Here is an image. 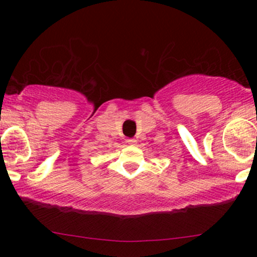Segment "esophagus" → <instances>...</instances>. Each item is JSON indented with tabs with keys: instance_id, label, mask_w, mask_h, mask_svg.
<instances>
[{
	"instance_id": "1",
	"label": "esophagus",
	"mask_w": 257,
	"mask_h": 257,
	"mask_svg": "<svg viewBox=\"0 0 257 257\" xmlns=\"http://www.w3.org/2000/svg\"><path fill=\"white\" fill-rule=\"evenodd\" d=\"M126 143H128L129 145H137L138 141L135 140V139H128V140H126Z\"/></svg>"
}]
</instances>
